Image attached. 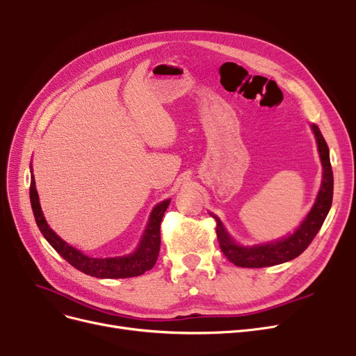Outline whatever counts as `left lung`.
I'll use <instances>...</instances> for the list:
<instances>
[{
	"instance_id": "8db88e82",
	"label": "left lung",
	"mask_w": 356,
	"mask_h": 356,
	"mask_svg": "<svg viewBox=\"0 0 356 356\" xmlns=\"http://www.w3.org/2000/svg\"><path fill=\"white\" fill-rule=\"evenodd\" d=\"M314 134L316 136L318 149L321 156V163L324 168V177H322L321 190L318 193L316 202L314 208L307 213L306 220L301 222L300 227L288 238L266 243L258 246H241L234 243L229 233L225 232L224 225L221 224L220 218L212 217L217 220V238L222 254L227 257V260L234 266L248 267V268H258V267H267V266H276L289 260H294L303 252L306 248L315 239L316 233L324 224L328 211L332 203V188H334V178H332V169L330 163V149L325 143L324 136H322L319 127L316 124H312Z\"/></svg>"
}]
</instances>
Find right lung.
Listing matches in <instances>:
<instances>
[{"label": "right lung", "instance_id": "1", "mask_svg": "<svg viewBox=\"0 0 356 356\" xmlns=\"http://www.w3.org/2000/svg\"><path fill=\"white\" fill-rule=\"evenodd\" d=\"M29 199L32 212H34L35 217V222L42 236H44L46 241L55 248L56 252L60 257H63V260H67L72 267L77 268V270L101 279H115L144 275L145 272L152 270L154 267L160 251V224L170 203L169 199L159 203L153 209L152 215H149V221L147 224L145 233L143 236L141 243L138 246V250L131 255L117 258H92L81 254L79 250H75V248L68 245L65 241H62L59 236L49 227L44 215L41 212L34 175L31 177Z\"/></svg>", "mask_w": 356, "mask_h": 356}]
</instances>
